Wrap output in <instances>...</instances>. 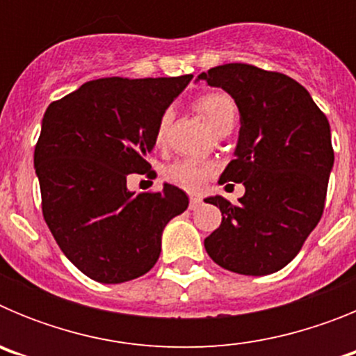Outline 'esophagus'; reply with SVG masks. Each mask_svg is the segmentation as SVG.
Masks as SVG:
<instances>
[{
  "mask_svg": "<svg viewBox=\"0 0 356 356\" xmlns=\"http://www.w3.org/2000/svg\"><path fill=\"white\" fill-rule=\"evenodd\" d=\"M200 205H201V197L200 196H191V209L196 210Z\"/></svg>",
  "mask_w": 356,
  "mask_h": 356,
  "instance_id": "obj_1",
  "label": "esophagus"
}]
</instances>
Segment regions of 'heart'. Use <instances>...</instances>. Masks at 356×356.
I'll return each mask as SVG.
<instances>
[{
  "label": "heart",
  "instance_id": "1",
  "mask_svg": "<svg viewBox=\"0 0 356 356\" xmlns=\"http://www.w3.org/2000/svg\"><path fill=\"white\" fill-rule=\"evenodd\" d=\"M196 108L203 115V119H205L213 134L225 127H234L235 118H237V108H235L234 99L228 94L222 92H209L200 96L196 99ZM171 118V110H165L160 115L159 122H156L155 137L153 139H155V144H159V146L165 139ZM210 172H212V169L205 165V163L194 162V160H180V162H175L168 169V178L172 184L180 185V187L187 188V191H200L207 184V180H209Z\"/></svg>",
  "mask_w": 356,
  "mask_h": 356
}]
</instances>
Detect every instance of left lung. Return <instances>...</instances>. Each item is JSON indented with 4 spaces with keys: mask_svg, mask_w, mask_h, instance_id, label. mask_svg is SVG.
<instances>
[{
    "mask_svg": "<svg viewBox=\"0 0 356 356\" xmlns=\"http://www.w3.org/2000/svg\"><path fill=\"white\" fill-rule=\"evenodd\" d=\"M234 97L241 114L235 159L219 184H242L232 205L210 196L222 221L205 238L217 266L246 276L284 269L319 222L333 169L332 131L326 115L303 85L282 72L250 64H225L201 72Z\"/></svg>",
    "mask_w": 356,
    "mask_h": 356,
    "instance_id": "8db88e82",
    "label": "left lung"
}]
</instances>
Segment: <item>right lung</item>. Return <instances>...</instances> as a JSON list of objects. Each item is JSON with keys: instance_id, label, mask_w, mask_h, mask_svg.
Segmentation results:
<instances>
[{"instance_id": "obj_1", "label": "right lung", "mask_w": 356, "mask_h": 356, "mask_svg": "<svg viewBox=\"0 0 356 356\" xmlns=\"http://www.w3.org/2000/svg\"><path fill=\"white\" fill-rule=\"evenodd\" d=\"M191 80L99 78L44 112L33 155L44 221L94 282L146 275L160 257L163 228L187 210V194L175 185L135 194L127 180L151 169L156 122Z\"/></svg>"}]
</instances>
